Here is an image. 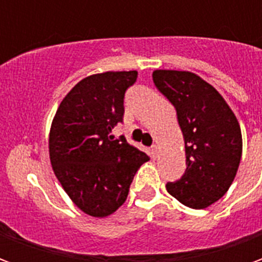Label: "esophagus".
<instances>
[{
  "instance_id": "obj_1",
  "label": "esophagus",
  "mask_w": 262,
  "mask_h": 262,
  "mask_svg": "<svg viewBox=\"0 0 262 262\" xmlns=\"http://www.w3.org/2000/svg\"><path fill=\"white\" fill-rule=\"evenodd\" d=\"M151 154H153L154 159H157V156H159V146L157 144L151 146Z\"/></svg>"
}]
</instances>
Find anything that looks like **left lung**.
<instances>
[{"label": "left lung", "instance_id": "8db88e82", "mask_svg": "<svg viewBox=\"0 0 262 262\" xmlns=\"http://www.w3.org/2000/svg\"><path fill=\"white\" fill-rule=\"evenodd\" d=\"M153 81L177 111L187 170L167 191L182 205L205 209L219 201L236 177L243 151L240 125L223 97L189 71L156 70Z\"/></svg>", "mask_w": 262, "mask_h": 262}]
</instances>
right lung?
Here are the masks:
<instances>
[{"mask_svg": "<svg viewBox=\"0 0 262 262\" xmlns=\"http://www.w3.org/2000/svg\"><path fill=\"white\" fill-rule=\"evenodd\" d=\"M137 71H106L81 80L64 97L50 127V163L70 199L94 217L123 205L146 153L111 132L123 120L126 90Z\"/></svg>", "mask_w": 262, "mask_h": 262, "instance_id": "add662e5", "label": "right lung"}]
</instances>
